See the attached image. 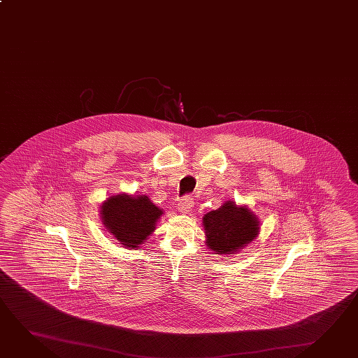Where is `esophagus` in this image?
<instances>
[{
	"label": "esophagus",
	"mask_w": 358,
	"mask_h": 358,
	"mask_svg": "<svg viewBox=\"0 0 358 358\" xmlns=\"http://www.w3.org/2000/svg\"><path fill=\"white\" fill-rule=\"evenodd\" d=\"M192 208H193V199L190 196H184L178 203V210H179V212L184 213V215H187L188 212H190Z\"/></svg>",
	"instance_id": "34e87169"
}]
</instances>
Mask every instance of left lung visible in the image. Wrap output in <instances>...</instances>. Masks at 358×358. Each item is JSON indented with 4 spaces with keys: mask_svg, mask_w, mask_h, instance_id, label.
<instances>
[{
    "mask_svg": "<svg viewBox=\"0 0 358 358\" xmlns=\"http://www.w3.org/2000/svg\"><path fill=\"white\" fill-rule=\"evenodd\" d=\"M206 245L218 255L238 252L259 234V221L245 206L229 201L203 216Z\"/></svg>",
    "mask_w": 358,
    "mask_h": 358,
    "instance_id": "obj_1",
    "label": "left lung"
}]
</instances>
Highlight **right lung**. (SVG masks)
Wrapping results in <instances>:
<instances>
[{
	"label": "right lung",
	"instance_id": "obj_1",
	"mask_svg": "<svg viewBox=\"0 0 358 358\" xmlns=\"http://www.w3.org/2000/svg\"><path fill=\"white\" fill-rule=\"evenodd\" d=\"M100 215L108 232L123 248L137 249L154 232L162 210L156 207L148 196L117 194L109 196L101 204Z\"/></svg>",
	"mask_w": 358,
	"mask_h": 358
}]
</instances>
